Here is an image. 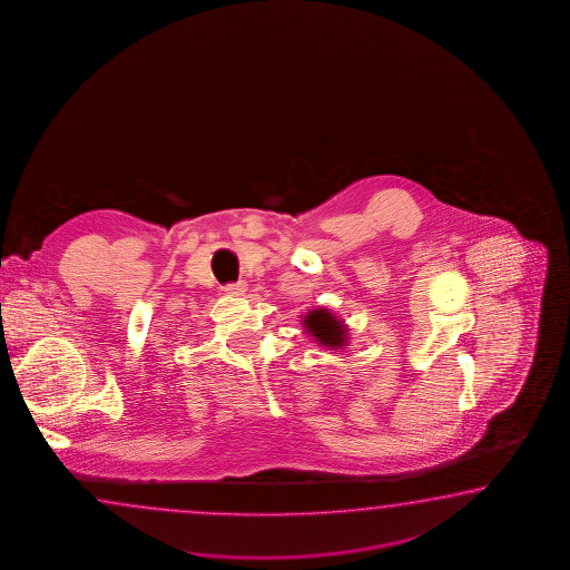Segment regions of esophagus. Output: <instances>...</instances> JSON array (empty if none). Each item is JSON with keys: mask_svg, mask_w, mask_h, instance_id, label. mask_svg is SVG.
Listing matches in <instances>:
<instances>
[{"mask_svg": "<svg viewBox=\"0 0 570 570\" xmlns=\"http://www.w3.org/2000/svg\"><path fill=\"white\" fill-rule=\"evenodd\" d=\"M224 291L228 293V295H243L246 291V283L245 281H238V283H228L226 287H224Z\"/></svg>", "mask_w": 570, "mask_h": 570, "instance_id": "esophagus-1", "label": "esophagus"}]
</instances>
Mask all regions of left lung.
<instances>
[{
  "label": "left lung",
  "instance_id": "obj_1",
  "mask_svg": "<svg viewBox=\"0 0 570 570\" xmlns=\"http://www.w3.org/2000/svg\"><path fill=\"white\" fill-rule=\"evenodd\" d=\"M303 325H305L307 334L315 337V342L324 347L337 350L347 344L346 325L342 324L334 313L325 307L307 312V315L303 317Z\"/></svg>",
  "mask_w": 570,
  "mask_h": 570
}]
</instances>
